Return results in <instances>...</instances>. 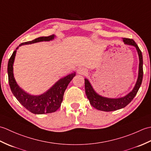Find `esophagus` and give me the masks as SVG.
<instances>
[{"label":"esophagus","instance_id":"obj_1","mask_svg":"<svg viewBox=\"0 0 151 151\" xmlns=\"http://www.w3.org/2000/svg\"><path fill=\"white\" fill-rule=\"evenodd\" d=\"M78 73L79 74H85V73H87V71H86V70L84 68H80L78 70Z\"/></svg>","mask_w":151,"mask_h":151}]
</instances>
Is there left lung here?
Returning a JSON list of instances; mask_svg holds the SVG:
<instances>
[{"label": "left lung", "instance_id": "8db88e82", "mask_svg": "<svg viewBox=\"0 0 151 151\" xmlns=\"http://www.w3.org/2000/svg\"><path fill=\"white\" fill-rule=\"evenodd\" d=\"M123 41L125 44L133 45L136 48L137 53L139 55V73L138 78L136 84L134 86L133 90L129 93L127 95L124 97L118 99H109L101 97L96 93L93 89L90 83L88 81V79H85V91L86 94L87 95L88 99L89 100L90 104L93 107L99 110L104 111H111L119 110L129 104L130 102L133 100L134 97L136 95L137 91L142 84L143 80V56L142 51L139 49V47L136 43L132 39L129 38H124Z\"/></svg>", "mask_w": 151, "mask_h": 151}]
</instances>
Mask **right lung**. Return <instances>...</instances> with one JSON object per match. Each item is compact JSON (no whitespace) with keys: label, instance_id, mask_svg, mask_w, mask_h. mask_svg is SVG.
<instances>
[{"label":"right lung","instance_id":"right-lung-1","mask_svg":"<svg viewBox=\"0 0 151 151\" xmlns=\"http://www.w3.org/2000/svg\"><path fill=\"white\" fill-rule=\"evenodd\" d=\"M54 38V35L40 37L32 41L22 43L19 45V46L43 41H50L53 40ZM15 54L16 50H14L10 58L9 59L8 63V82L12 93L20 102V104L23 106L27 110L34 114H49L56 111L60 107L63 101L64 92L70 81L75 76V73L70 74L63 78L60 79L45 93L38 96L30 95L19 87L14 77L13 64H14Z\"/></svg>","mask_w":151,"mask_h":151}]
</instances>
